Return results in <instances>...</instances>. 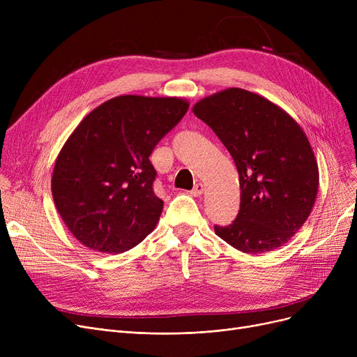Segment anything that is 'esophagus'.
I'll list each match as a JSON object with an SVG mask.
<instances>
[{
  "label": "esophagus",
  "mask_w": 357,
  "mask_h": 357,
  "mask_svg": "<svg viewBox=\"0 0 357 357\" xmlns=\"http://www.w3.org/2000/svg\"><path fill=\"white\" fill-rule=\"evenodd\" d=\"M191 194H192L194 197H201V195L204 194V185H202V183H197V185L194 186V190L191 191Z\"/></svg>",
  "instance_id": "obj_1"
}]
</instances>
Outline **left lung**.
Returning <instances> with one entry per match:
<instances>
[{
    "mask_svg": "<svg viewBox=\"0 0 357 357\" xmlns=\"http://www.w3.org/2000/svg\"><path fill=\"white\" fill-rule=\"evenodd\" d=\"M194 114L234 159L240 211L215 234L249 255L284 246L307 221L318 192V165L304 130L285 109L241 88L199 100Z\"/></svg>",
    "mask_w": 357,
    "mask_h": 357,
    "instance_id": "8db88e82",
    "label": "left lung"
}]
</instances>
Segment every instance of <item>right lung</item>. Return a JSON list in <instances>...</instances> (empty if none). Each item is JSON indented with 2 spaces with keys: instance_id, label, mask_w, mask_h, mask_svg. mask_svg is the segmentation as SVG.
Listing matches in <instances>:
<instances>
[{
  "instance_id": "right-lung-1",
  "label": "right lung",
  "mask_w": 357,
  "mask_h": 357,
  "mask_svg": "<svg viewBox=\"0 0 357 357\" xmlns=\"http://www.w3.org/2000/svg\"><path fill=\"white\" fill-rule=\"evenodd\" d=\"M188 107L179 97L120 96L72 131L54 162L52 197L84 246L117 255L155 230L163 201L153 192L149 156Z\"/></svg>"
}]
</instances>
